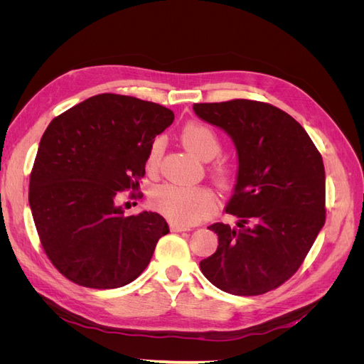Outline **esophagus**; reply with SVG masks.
<instances>
[{
    "label": "esophagus",
    "instance_id": "34e87169",
    "mask_svg": "<svg viewBox=\"0 0 364 364\" xmlns=\"http://www.w3.org/2000/svg\"><path fill=\"white\" fill-rule=\"evenodd\" d=\"M170 229L173 230V232H182V230H191V226H188V225H182V223H176V222H171V223H170Z\"/></svg>",
    "mask_w": 364,
    "mask_h": 364
}]
</instances>
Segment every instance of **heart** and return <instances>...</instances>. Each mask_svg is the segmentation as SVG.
<instances>
[{
    "mask_svg": "<svg viewBox=\"0 0 364 364\" xmlns=\"http://www.w3.org/2000/svg\"><path fill=\"white\" fill-rule=\"evenodd\" d=\"M182 144L197 158L208 161L220 150V139L215 132L200 123L185 124L181 132ZM162 153V141L155 139L147 155V168L156 170ZM151 205L159 213L179 223H197L213 213L214 194L205 186L183 183H162L150 194Z\"/></svg>",
    "mask_w": 364,
    "mask_h": 364,
    "instance_id": "1",
    "label": "heart"
}]
</instances>
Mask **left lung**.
I'll return each mask as SVG.
<instances>
[{
	"instance_id": "obj_1",
	"label": "left lung",
	"mask_w": 364,
	"mask_h": 364,
	"mask_svg": "<svg viewBox=\"0 0 364 364\" xmlns=\"http://www.w3.org/2000/svg\"><path fill=\"white\" fill-rule=\"evenodd\" d=\"M194 114L232 139L238 170L225 211L235 226L214 223L215 253L200 270L217 289L255 296L299 269L325 225V167L305 129L281 109L252 100L197 103Z\"/></svg>"
}]
</instances>
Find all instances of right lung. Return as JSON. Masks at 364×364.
<instances>
[{
    "label": "right lung",
    "instance_id": "right-lung-1",
    "mask_svg": "<svg viewBox=\"0 0 364 364\" xmlns=\"http://www.w3.org/2000/svg\"><path fill=\"white\" fill-rule=\"evenodd\" d=\"M173 119L161 105L100 94L43 132L28 203L42 247L65 278L90 289H118L149 266L168 225L151 211L126 217L115 197L139 188L150 146Z\"/></svg>",
    "mask_w": 364,
    "mask_h": 364
}]
</instances>
